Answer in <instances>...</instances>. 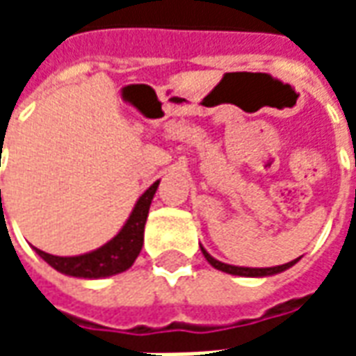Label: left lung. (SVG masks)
I'll list each match as a JSON object with an SVG mask.
<instances>
[{
	"instance_id": "1",
	"label": "left lung",
	"mask_w": 356,
	"mask_h": 356,
	"mask_svg": "<svg viewBox=\"0 0 356 356\" xmlns=\"http://www.w3.org/2000/svg\"><path fill=\"white\" fill-rule=\"evenodd\" d=\"M202 254H204V257L208 259V263L211 265V267H216L217 270H223V273H229V275H236V276H273V275H278V273H282V270H286V268L293 267V265L299 261V257H298V259H293V261L284 263V265H276V267H263V268L234 267V265H227V263L217 261L216 257H211L204 248H202Z\"/></svg>"
}]
</instances>
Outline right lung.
<instances>
[{"mask_svg":"<svg viewBox=\"0 0 356 356\" xmlns=\"http://www.w3.org/2000/svg\"><path fill=\"white\" fill-rule=\"evenodd\" d=\"M158 185H160V181H156L154 185H150L140 194L131 216L127 217V221L122 227V231L104 246L97 248L89 254L74 255V257H58V255L45 254L38 248H35V252L43 261H47L51 267L57 268L58 273L76 276V278H106V276L124 273L131 267L137 255L140 254L148 209H150Z\"/></svg>","mask_w":356,"mask_h":356,"instance_id":"1","label":"right lung"}]
</instances>
